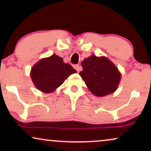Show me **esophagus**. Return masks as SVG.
<instances>
[{
  "label": "esophagus",
  "instance_id": "obj_1",
  "mask_svg": "<svg viewBox=\"0 0 151 151\" xmlns=\"http://www.w3.org/2000/svg\"><path fill=\"white\" fill-rule=\"evenodd\" d=\"M74 68H75V69L77 70L78 71H81L82 70V67L81 66H80L79 65H74Z\"/></svg>",
  "mask_w": 151,
  "mask_h": 151
}]
</instances>
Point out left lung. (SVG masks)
<instances>
[{"instance_id": "1", "label": "left lung", "mask_w": 151, "mask_h": 151, "mask_svg": "<svg viewBox=\"0 0 151 151\" xmlns=\"http://www.w3.org/2000/svg\"><path fill=\"white\" fill-rule=\"evenodd\" d=\"M82 67L80 76L95 96H105L117 89L121 76L108 58L91 55L82 62Z\"/></svg>"}]
</instances>
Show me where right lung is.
<instances>
[{"instance_id":"obj_1","label":"right lung","mask_w":151,"mask_h":151,"mask_svg":"<svg viewBox=\"0 0 151 151\" xmlns=\"http://www.w3.org/2000/svg\"><path fill=\"white\" fill-rule=\"evenodd\" d=\"M76 72L71 65L65 63L62 58L53 54L42 59L34 66L31 78L39 90L50 93L60 86L71 74Z\"/></svg>"}]
</instances>
